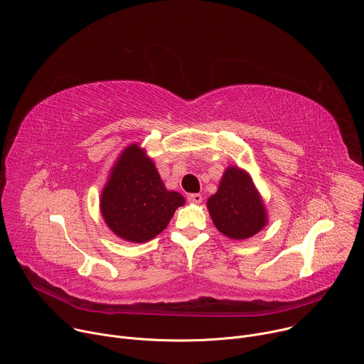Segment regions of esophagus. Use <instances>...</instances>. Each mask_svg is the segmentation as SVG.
Returning <instances> with one entry per match:
<instances>
[{
	"instance_id": "34e87169",
	"label": "esophagus",
	"mask_w": 364,
	"mask_h": 364,
	"mask_svg": "<svg viewBox=\"0 0 364 364\" xmlns=\"http://www.w3.org/2000/svg\"><path fill=\"white\" fill-rule=\"evenodd\" d=\"M188 200L192 204H200V203H203V195H200V193H189Z\"/></svg>"
}]
</instances>
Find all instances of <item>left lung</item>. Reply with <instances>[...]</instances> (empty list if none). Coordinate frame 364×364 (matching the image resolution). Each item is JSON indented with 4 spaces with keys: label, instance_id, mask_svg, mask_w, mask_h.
Returning a JSON list of instances; mask_svg holds the SVG:
<instances>
[{
    "label": "left lung",
    "instance_id": "8db88e82",
    "mask_svg": "<svg viewBox=\"0 0 364 364\" xmlns=\"http://www.w3.org/2000/svg\"><path fill=\"white\" fill-rule=\"evenodd\" d=\"M207 205L218 231L234 240L249 238L266 224V210L252 178L235 166L225 171Z\"/></svg>",
    "mask_w": 364,
    "mask_h": 364
}]
</instances>
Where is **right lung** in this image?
I'll return each instance as SVG.
<instances>
[{
  "label": "right lung",
  "mask_w": 364,
  "mask_h": 364,
  "mask_svg": "<svg viewBox=\"0 0 364 364\" xmlns=\"http://www.w3.org/2000/svg\"><path fill=\"white\" fill-rule=\"evenodd\" d=\"M183 204V196L165 188L154 164L137 144L119 156L101 195L107 225L133 243H143L164 231Z\"/></svg>",
  "instance_id": "add662e5"
}]
</instances>
